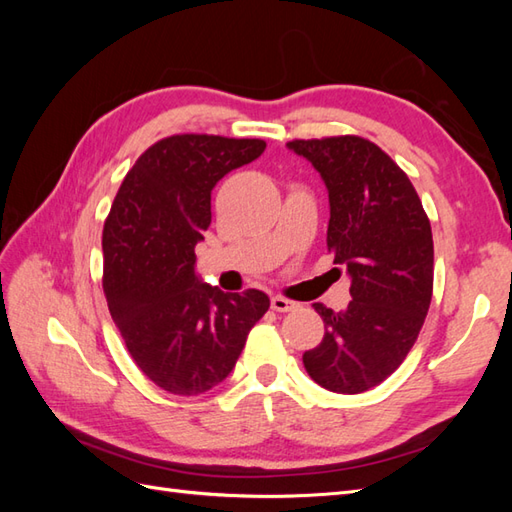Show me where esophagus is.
Listing matches in <instances>:
<instances>
[{
	"label": "esophagus",
	"instance_id": "obj_1",
	"mask_svg": "<svg viewBox=\"0 0 512 512\" xmlns=\"http://www.w3.org/2000/svg\"><path fill=\"white\" fill-rule=\"evenodd\" d=\"M270 308H273L275 312H290V310L297 308V303L286 299V297H279V295H277V297L270 299Z\"/></svg>",
	"mask_w": 512,
	"mask_h": 512
}]
</instances>
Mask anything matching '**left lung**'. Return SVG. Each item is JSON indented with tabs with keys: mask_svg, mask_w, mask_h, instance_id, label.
Listing matches in <instances>:
<instances>
[{
	"mask_svg": "<svg viewBox=\"0 0 512 512\" xmlns=\"http://www.w3.org/2000/svg\"><path fill=\"white\" fill-rule=\"evenodd\" d=\"M288 149L306 158L325 182L328 250L352 281L345 310L314 303L325 334L303 354V365L321 387L361 394L396 372L429 312V217L407 173L361 136L292 140Z\"/></svg>",
	"mask_w": 512,
	"mask_h": 512,
	"instance_id": "left-lung-1",
	"label": "left lung"
}]
</instances>
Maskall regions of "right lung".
Segmentation results:
<instances>
[{"label": "right lung", "instance_id": "right-lung-1", "mask_svg": "<svg viewBox=\"0 0 512 512\" xmlns=\"http://www.w3.org/2000/svg\"><path fill=\"white\" fill-rule=\"evenodd\" d=\"M264 149L259 138H162L129 169L105 220L107 308L140 372L169 394L220 385L270 308L262 290L222 292L195 275L213 187Z\"/></svg>", "mask_w": 512, "mask_h": 512}]
</instances>
